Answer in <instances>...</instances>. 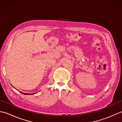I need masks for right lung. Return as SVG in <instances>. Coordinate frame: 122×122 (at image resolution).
I'll use <instances>...</instances> for the list:
<instances>
[{"label": "right lung", "instance_id": "right-lung-1", "mask_svg": "<svg viewBox=\"0 0 122 122\" xmlns=\"http://www.w3.org/2000/svg\"><path fill=\"white\" fill-rule=\"evenodd\" d=\"M21 92V93H22V94H25V95H27V94H27V93H23V92ZM35 94V93H34Z\"/></svg>", "mask_w": 122, "mask_h": 122}]
</instances>
